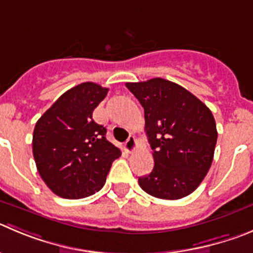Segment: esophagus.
Here are the masks:
<instances>
[{
	"mask_svg": "<svg viewBox=\"0 0 253 253\" xmlns=\"http://www.w3.org/2000/svg\"><path fill=\"white\" fill-rule=\"evenodd\" d=\"M125 150H126L127 152H132V151L136 150V138H134V136H132V134H129L128 138H127L126 142H125Z\"/></svg>",
	"mask_w": 253,
	"mask_h": 253,
	"instance_id": "34e87169",
	"label": "esophagus"
}]
</instances>
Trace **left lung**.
<instances>
[{
  "instance_id": "obj_1",
  "label": "left lung",
  "mask_w": 253,
  "mask_h": 253,
  "mask_svg": "<svg viewBox=\"0 0 253 253\" xmlns=\"http://www.w3.org/2000/svg\"><path fill=\"white\" fill-rule=\"evenodd\" d=\"M145 110V131L153 150L152 172L141 188L162 200H178L200 186L213 160L217 129L211 110L169 80L127 82Z\"/></svg>"
}]
</instances>
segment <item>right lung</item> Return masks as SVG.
Masks as SVG:
<instances>
[{
  "label": "right lung",
  "mask_w": 253,
  "mask_h": 253,
  "mask_svg": "<svg viewBox=\"0 0 253 253\" xmlns=\"http://www.w3.org/2000/svg\"><path fill=\"white\" fill-rule=\"evenodd\" d=\"M108 88L84 82L61 94L36 122L32 151L37 171L49 190L68 200L93 195L121 156L107 141L106 128L92 112Z\"/></svg>",
  "instance_id": "obj_1"
}]
</instances>
